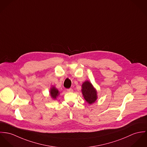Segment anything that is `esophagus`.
<instances>
[{"label": "esophagus", "instance_id": "1", "mask_svg": "<svg viewBox=\"0 0 147 147\" xmlns=\"http://www.w3.org/2000/svg\"><path fill=\"white\" fill-rule=\"evenodd\" d=\"M66 91L68 92H72L73 91V90L72 88H69V89H67Z\"/></svg>", "mask_w": 147, "mask_h": 147}]
</instances>
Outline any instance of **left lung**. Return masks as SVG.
Segmentation results:
<instances>
[{
  "instance_id": "left-lung-1",
  "label": "left lung",
  "mask_w": 147,
  "mask_h": 147,
  "mask_svg": "<svg viewBox=\"0 0 147 147\" xmlns=\"http://www.w3.org/2000/svg\"><path fill=\"white\" fill-rule=\"evenodd\" d=\"M82 92L85 100L90 104L95 102L98 98L97 91L92 84L88 81L83 83Z\"/></svg>"
}]
</instances>
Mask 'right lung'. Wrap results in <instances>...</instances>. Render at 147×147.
I'll use <instances>...</instances> for the list:
<instances>
[{
  "label": "right lung",
  "instance_id": "right-lung-1",
  "mask_svg": "<svg viewBox=\"0 0 147 147\" xmlns=\"http://www.w3.org/2000/svg\"><path fill=\"white\" fill-rule=\"evenodd\" d=\"M59 94L60 93L59 92V90L57 88H56L54 86H53L51 88L50 95L53 99H56L57 96H58V95H59Z\"/></svg>",
  "mask_w": 147,
  "mask_h": 147
}]
</instances>
